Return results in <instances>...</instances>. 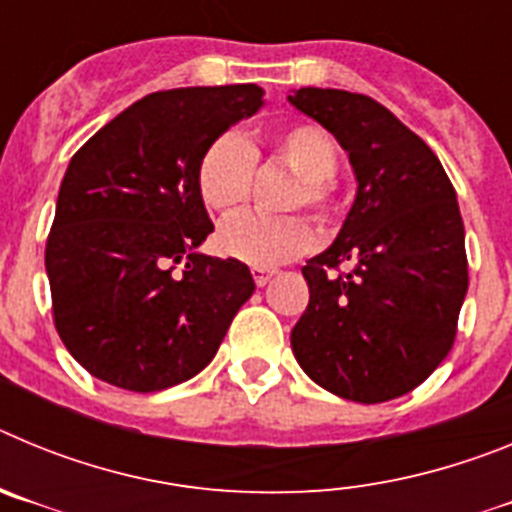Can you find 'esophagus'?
Listing matches in <instances>:
<instances>
[{
    "mask_svg": "<svg viewBox=\"0 0 512 512\" xmlns=\"http://www.w3.org/2000/svg\"><path fill=\"white\" fill-rule=\"evenodd\" d=\"M277 274V269H266V266H253L251 269V277L253 282L259 284V287H266L269 284V279Z\"/></svg>",
    "mask_w": 512,
    "mask_h": 512,
    "instance_id": "1",
    "label": "esophagus"
}]
</instances>
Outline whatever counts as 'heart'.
Here are the masks:
<instances>
[{
    "mask_svg": "<svg viewBox=\"0 0 512 512\" xmlns=\"http://www.w3.org/2000/svg\"><path fill=\"white\" fill-rule=\"evenodd\" d=\"M271 151L297 174L295 189L289 194L287 210L312 212L323 228L338 223V200L333 192V176L341 166L336 140L315 122H289L271 138ZM256 174V151L248 140L225 133L210 143L197 171V187L202 202L217 215H235L251 197ZM217 246L225 256L251 266H277L292 261L315 246V230L300 215L233 217L217 230Z\"/></svg>",
    "mask_w": 512,
    "mask_h": 512,
    "instance_id": "heart-1",
    "label": "heart"
}]
</instances>
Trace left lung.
Wrapping results in <instances>:
<instances>
[{
    "instance_id": "obj_1",
    "label": "left lung",
    "mask_w": 512,
    "mask_h": 512,
    "mask_svg": "<svg viewBox=\"0 0 512 512\" xmlns=\"http://www.w3.org/2000/svg\"><path fill=\"white\" fill-rule=\"evenodd\" d=\"M289 102L336 135L359 182L333 246L302 266L310 302L292 351L312 382L343 400H395L454 346L469 287L454 184L377 99L305 87ZM343 263L352 269L341 272Z\"/></svg>"
}]
</instances>
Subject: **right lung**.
<instances>
[{
  "instance_id": "add662e5",
  "label": "right lung",
  "mask_w": 512,
  "mask_h": 512,
  "mask_svg": "<svg viewBox=\"0 0 512 512\" xmlns=\"http://www.w3.org/2000/svg\"><path fill=\"white\" fill-rule=\"evenodd\" d=\"M261 97L256 84L153 92L74 153L45 271L58 336L92 377L130 392L187 382L253 295L243 261L197 253L215 230L197 171Z\"/></svg>"
}]
</instances>
